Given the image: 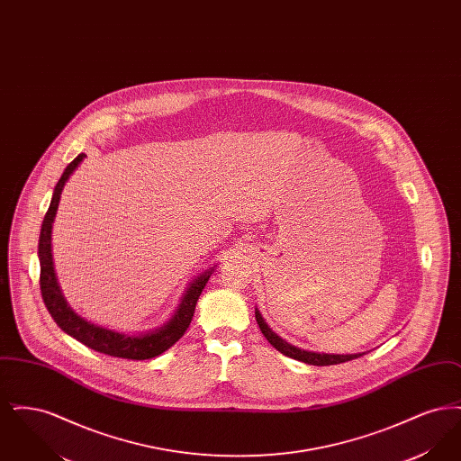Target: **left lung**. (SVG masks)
I'll return each instance as SVG.
<instances>
[{
	"instance_id": "left-lung-1",
	"label": "left lung",
	"mask_w": 461,
	"mask_h": 461,
	"mask_svg": "<svg viewBox=\"0 0 461 461\" xmlns=\"http://www.w3.org/2000/svg\"><path fill=\"white\" fill-rule=\"evenodd\" d=\"M256 320L258 325L263 331L264 337L267 339V342L276 349V351L285 354L288 357H294L297 361H303L306 365H312V366H330V365H340L346 361H352L359 356H363L365 352H356V354H330V352H314L295 348L292 344H288L285 339H282L278 333H275L273 330L267 327V323L264 321L263 314L259 312V309L256 307Z\"/></svg>"
}]
</instances>
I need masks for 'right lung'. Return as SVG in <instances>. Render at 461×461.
Instances as JSON below:
<instances>
[{"label":"right lung","mask_w":461,"mask_h":461,"mask_svg":"<svg viewBox=\"0 0 461 461\" xmlns=\"http://www.w3.org/2000/svg\"><path fill=\"white\" fill-rule=\"evenodd\" d=\"M85 154H79L64 171L62 177L59 179L51 202L48 207V212L44 216L43 224H41V233H40V245H38V258H40V266H41V278H40V286H41V295H43L44 306L55 323L60 329L66 331L67 335L74 337L81 344L88 346L95 351L109 354L113 357H124V359H150L162 352L167 351L171 346L183 337V333L190 327L195 306H197L198 297L207 285L211 275L218 267V264L211 266L209 269L202 271L197 275L183 294L177 309L173 312V316L162 323L157 329L140 331V333H128V331H119V330L107 329L102 325H96L77 314L72 307L68 306L53 266V254H51V230H53V221L59 211V203L62 197V190L66 186L68 177L74 175V171L81 166L85 160Z\"/></svg>","instance_id":"obj_1"}]
</instances>
